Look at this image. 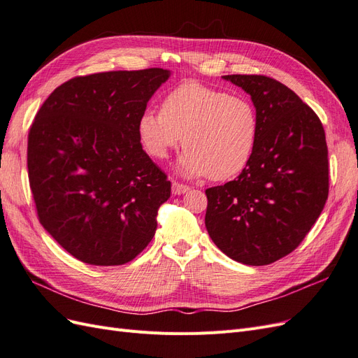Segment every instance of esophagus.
Wrapping results in <instances>:
<instances>
[{
  "label": "esophagus",
  "mask_w": 358,
  "mask_h": 358,
  "mask_svg": "<svg viewBox=\"0 0 358 358\" xmlns=\"http://www.w3.org/2000/svg\"><path fill=\"white\" fill-rule=\"evenodd\" d=\"M188 189H189V187L182 185V183H179V182H173V185H171V192L175 194V196H180V194H185Z\"/></svg>",
  "instance_id": "34e87169"
}]
</instances>
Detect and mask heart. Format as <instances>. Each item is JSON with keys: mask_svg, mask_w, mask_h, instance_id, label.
Listing matches in <instances>:
<instances>
[{"mask_svg": "<svg viewBox=\"0 0 358 358\" xmlns=\"http://www.w3.org/2000/svg\"><path fill=\"white\" fill-rule=\"evenodd\" d=\"M137 134L146 152L166 159L182 143L179 170L188 178L225 180L239 175L252 158L258 116L251 100L187 82L166 95L161 112L138 117Z\"/></svg>", "mask_w": 358, "mask_h": 358, "instance_id": "b5f03b06", "label": "heart"}]
</instances>
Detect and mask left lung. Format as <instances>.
<instances>
[{
    "instance_id": "left-lung-1",
    "label": "left lung",
    "mask_w": 358,
    "mask_h": 358,
    "mask_svg": "<svg viewBox=\"0 0 358 358\" xmlns=\"http://www.w3.org/2000/svg\"><path fill=\"white\" fill-rule=\"evenodd\" d=\"M222 79L251 95L258 136L241 175L206 189L204 224L227 257L266 266L294 251L327 201L326 133L315 112L284 83L258 74Z\"/></svg>"
}]
</instances>
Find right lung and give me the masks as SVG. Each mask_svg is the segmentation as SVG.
Masks as SVG:
<instances>
[{"label":"right lung","mask_w":358,"mask_h":358,"mask_svg":"<svg viewBox=\"0 0 358 358\" xmlns=\"http://www.w3.org/2000/svg\"><path fill=\"white\" fill-rule=\"evenodd\" d=\"M169 78L162 69L74 78L48 96L29 128L40 224L86 264H125L155 234L171 185L143 150L137 122Z\"/></svg>","instance_id":"right-lung-1"}]
</instances>
